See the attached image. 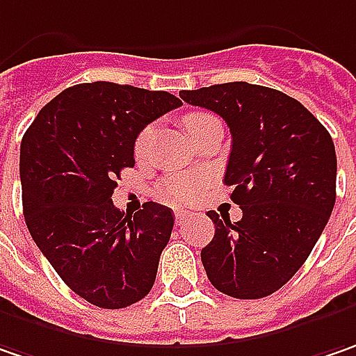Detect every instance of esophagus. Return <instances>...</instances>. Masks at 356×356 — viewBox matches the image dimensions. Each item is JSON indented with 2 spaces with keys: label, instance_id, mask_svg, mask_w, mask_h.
Segmentation results:
<instances>
[{
  "label": "esophagus",
  "instance_id": "obj_1",
  "mask_svg": "<svg viewBox=\"0 0 356 356\" xmlns=\"http://www.w3.org/2000/svg\"><path fill=\"white\" fill-rule=\"evenodd\" d=\"M187 215H189V213H185V211H175V221H177V225L183 223Z\"/></svg>",
  "mask_w": 356,
  "mask_h": 356
}]
</instances>
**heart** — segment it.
I'll use <instances>...</instances> for the list:
<instances>
[{"mask_svg": "<svg viewBox=\"0 0 356 356\" xmlns=\"http://www.w3.org/2000/svg\"><path fill=\"white\" fill-rule=\"evenodd\" d=\"M211 113H189L185 117V129L187 133H191L195 127H199L201 123H205L207 119H211ZM153 141V127H145L143 131L139 133L137 141H135V155L141 157L147 153L149 145ZM201 185L203 181L193 175H185V173H171L167 177H163L157 183V195L161 197L163 201L167 203H187V201H193L195 197L201 191Z\"/></svg>", "mask_w": 356, "mask_h": 356, "instance_id": "heart-1", "label": "heart"}]
</instances>
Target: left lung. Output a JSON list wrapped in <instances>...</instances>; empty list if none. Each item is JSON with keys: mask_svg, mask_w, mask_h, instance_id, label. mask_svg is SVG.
Here are the masks:
<instances>
[{"mask_svg": "<svg viewBox=\"0 0 356 356\" xmlns=\"http://www.w3.org/2000/svg\"><path fill=\"white\" fill-rule=\"evenodd\" d=\"M215 111L231 131L225 185L243 217L207 215L215 237L201 249L209 281L235 299H263L301 269L331 217L337 155L329 131L297 99L245 81L179 93Z\"/></svg>", "mask_w": 356, "mask_h": 356, "instance_id": "left-lung-1", "label": "left lung"}]
</instances>
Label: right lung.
I'll return each instance as SVG.
<instances>
[{
    "mask_svg": "<svg viewBox=\"0 0 356 356\" xmlns=\"http://www.w3.org/2000/svg\"><path fill=\"white\" fill-rule=\"evenodd\" d=\"M179 105L167 91L79 83L49 101L22 139L27 229L63 283L95 307H129L155 283L173 213L147 201L129 215L111 195L135 165L137 135Z\"/></svg>",
    "mask_w": 356,
    "mask_h": 356,
    "instance_id": "1",
    "label": "right lung"
}]
</instances>
